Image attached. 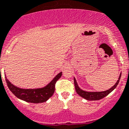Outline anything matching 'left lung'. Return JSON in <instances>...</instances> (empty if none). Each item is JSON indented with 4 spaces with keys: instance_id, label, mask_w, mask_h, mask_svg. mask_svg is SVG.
<instances>
[{
    "instance_id": "1",
    "label": "left lung",
    "mask_w": 129,
    "mask_h": 129,
    "mask_svg": "<svg viewBox=\"0 0 129 129\" xmlns=\"http://www.w3.org/2000/svg\"><path fill=\"white\" fill-rule=\"evenodd\" d=\"M121 73L120 74L119 79L115 83V84L114 86L111 87L110 89L106 90V91H87L85 90H83L80 88V87L78 85L76 80L75 79V78H74V86H75V89H76V93L81 96L83 98L86 99L87 100L89 101H95V100H99L101 99L104 98V97L107 96L109 93H110L113 90H114L115 88L117 87L118 85L119 82L120 78H121Z\"/></svg>"
}]
</instances>
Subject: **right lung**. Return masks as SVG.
Listing matches in <instances>:
<instances>
[{"mask_svg": "<svg viewBox=\"0 0 129 129\" xmlns=\"http://www.w3.org/2000/svg\"><path fill=\"white\" fill-rule=\"evenodd\" d=\"M62 76V72L58 73L51 81L43 88L36 89H23L15 86L5 76L10 90L18 98L29 103L39 104L47 101L53 95L55 91V83Z\"/></svg>", "mask_w": 129, "mask_h": 129, "instance_id": "obj_1", "label": "right lung"}]
</instances>
